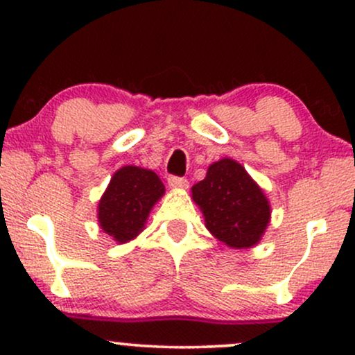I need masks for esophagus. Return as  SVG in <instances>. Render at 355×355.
<instances>
[{"mask_svg": "<svg viewBox=\"0 0 355 355\" xmlns=\"http://www.w3.org/2000/svg\"><path fill=\"white\" fill-rule=\"evenodd\" d=\"M168 185L172 189H189V180L187 178H180V177H170L168 178Z\"/></svg>", "mask_w": 355, "mask_h": 355, "instance_id": "esophagus-1", "label": "esophagus"}]
</instances>
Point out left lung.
Masks as SVG:
<instances>
[{"label":"left lung","instance_id":"obj_1","mask_svg":"<svg viewBox=\"0 0 355 355\" xmlns=\"http://www.w3.org/2000/svg\"><path fill=\"white\" fill-rule=\"evenodd\" d=\"M191 198L202 210L207 230L230 248H252L270 222V203L263 190L239 162L222 158L191 187Z\"/></svg>","mask_w":355,"mask_h":355}]
</instances>
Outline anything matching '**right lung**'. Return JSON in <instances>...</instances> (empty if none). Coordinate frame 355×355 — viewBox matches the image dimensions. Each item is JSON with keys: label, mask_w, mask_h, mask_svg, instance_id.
<instances>
[{"label": "right lung", "mask_w": 355, "mask_h": 355, "mask_svg": "<svg viewBox=\"0 0 355 355\" xmlns=\"http://www.w3.org/2000/svg\"><path fill=\"white\" fill-rule=\"evenodd\" d=\"M165 185L153 170L125 165L113 173L98 202V225L115 242L126 243L141 234Z\"/></svg>", "instance_id": "add662e5"}]
</instances>
